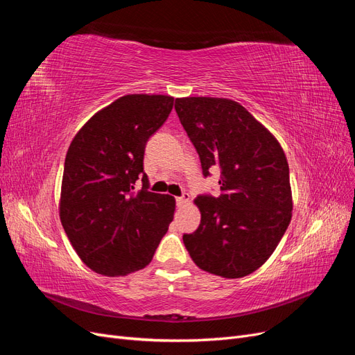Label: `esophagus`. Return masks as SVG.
<instances>
[{
  "mask_svg": "<svg viewBox=\"0 0 355 355\" xmlns=\"http://www.w3.org/2000/svg\"><path fill=\"white\" fill-rule=\"evenodd\" d=\"M188 201H189V194L180 196V197L176 198V206H178V207H184L185 204H188Z\"/></svg>",
  "mask_w": 355,
  "mask_h": 355,
  "instance_id": "34e87169",
  "label": "esophagus"
}]
</instances>
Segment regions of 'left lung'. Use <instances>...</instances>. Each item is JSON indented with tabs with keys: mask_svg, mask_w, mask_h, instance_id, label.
I'll return each instance as SVG.
<instances>
[{
	"mask_svg": "<svg viewBox=\"0 0 355 355\" xmlns=\"http://www.w3.org/2000/svg\"><path fill=\"white\" fill-rule=\"evenodd\" d=\"M175 110L197 149L204 178L220 171V194H201L200 227L184 244L201 270L225 278L262 266L292 219L283 148L244 106L223 98H182Z\"/></svg>",
	"mask_w": 355,
	"mask_h": 355,
	"instance_id": "1",
	"label": "left lung"
}]
</instances>
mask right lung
I'll list each match as a JSON object with an SVG mask.
<instances>
[{
	"instance_id": "obj_1",
	"label": "right lung",
	"mask_w": 355,
	"mask_h": 355,
	"mask_svg": "<svg viewBox=\"0 0 355 355\" xmlns=\"http://www.w3.org/2000/svg\"><path fill=\"white\" fill-rule=\"evenodd\" d=\"M173 103L163 94L123 96L94 114L71 142L60 222L94 272L120 277L142 270L173 220L175 198L148 191L144 171L146 144ZM137 180L143 189L136 193Z\"/></svg>"
}]
</instances>
